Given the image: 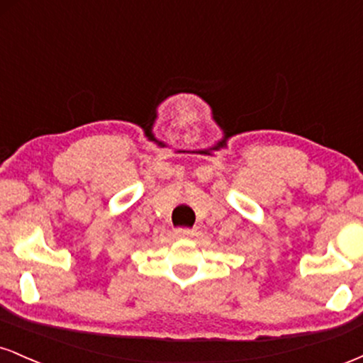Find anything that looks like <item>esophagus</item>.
<instances>
[{"label":"esophagus","mask_w":363,"mask_h":363,"mask_svg":"<svg viewBox=\"0 0 363 363\" xmlns=\"http://www.w3.org/2000/svg\"><path fill=\"white\" fill-rule=\"evenodd\" d=\"M191 235H193V230H189V228H179V230H176V237H181V239H187Z\"/></svg>","instance_id":"34e87169"}]
</instances>
